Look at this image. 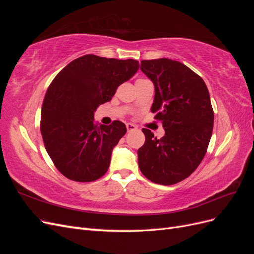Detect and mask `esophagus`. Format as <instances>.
<instances>
[{"instance_id": "obj_1", "label": "esophagus", "mask_w": 254, "mask_h": 254, "mask_svg": "<svg viewBox=\"0 0 254 254\" xmlns=\"http://www.w3.org/2000/svg\"><path fill=\"white\" fill-rule=\"evenodd\" d=\"M126 128H127V131H133V130L136 129V126L133 124H130V123H127Z\"/></svg>"}]
</instances>
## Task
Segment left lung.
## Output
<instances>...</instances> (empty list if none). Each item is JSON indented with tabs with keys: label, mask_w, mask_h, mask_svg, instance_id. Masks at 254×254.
<instances>
[{
	"label": "left lung",
	"mask_w": 254,
	"mask_h": 254,
	"mask_svg": "<svg viewBox=\"0 0 254 254\" xmlns=\"http://www.w3.org/2000/svg\"><path fill=\"white\" fill-rule=\"evenodd\" d=\"M141 71L155 86L151 112L165 134L157 139L144 128L137 162L146 178L171 186L188 178L205 155L214 125L210 93L200 76L179 61L142 60Z\"/></svg>",
	"instance_id": "1"
}]
</instances>
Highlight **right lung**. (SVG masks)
Here are the masks:
<instances>
[{
  "label": "right lung",
  "instance_id": "add662e5",
  "mask_svg": "<svg viewBox=\"0 0 254 254\" xmlns=\"http://www.w3.org/2000/svg\"><path fill=\"white\" fill-rule=\"evenodd\" d=\"M139 67L133 59L89 54L73 60L53 79L42 105L40 130L50 158L66 178L90 182L108 171L126 126L120 121L97 126L94 112Z\"/></svg>",
  "mask_w": 254,
  "mask_h": 254
}]
</instances>
